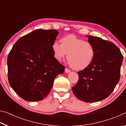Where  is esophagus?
<instances>
[{
	"label": "esophagus",
	"mask_w": 126,
	"mask_h": 126,
	"mask_svg": "<svg viewBox=\"0 0 126 126\" xmlns=\"http://www.w3.org/2000/svg\"><path fill=\"white\" fill-rule=\"evenodd\" d=\"M70 70L69 69H68V68H65V72L66 73H69L70 72Z\"/></svg>",
	"instance_id": "34e87169"
}]
</instances>
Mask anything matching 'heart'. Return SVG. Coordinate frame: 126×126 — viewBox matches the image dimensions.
Listing matches in <instances>:
<instances>
[{
  "label": "heart",
  "instance_id": "b5f03b06",
  "mask_svg": "<svg viewBox=\"0 0 126 126\" xmlns=\"http://www.w3.org/2000/svg\"><path fill=\"white\" fill-rule=\"evenodd\" d=\"M61 43L54 42L52 50L54 57L61 61L67 55L69 65L75 69H83L88 67L94 56V49L91 43L69 35L61 39Z\"/></svg>",
  "mask_w": 126,
  "mask_h": 126
}]
</instances>
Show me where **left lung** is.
Returning a JSON list of instances; mask_svg holds the SVG:
<instances>
[{"instance_id": "obj_1", "label": "left lung", "mask_w": 126, "mask_h": 126, "mask_svg": "<svg viewBox=\"0 0 126 126\" xmlns=\"http://www.w3.org/2000/svg\"><path fill=\"white\" fill-rule=\"evenodd\" d=\"M87 37L94 49V56L88 67L78 72V81L72 91L80 101L95 102L106 99L114 90L120 78L123 57L113 43Z\"/></svg>"}]
</instances>
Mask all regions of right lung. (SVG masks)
Returning a JSON list of instances; mask_svg holds the SVG:
<instances>
[{"instance_id": "add662e5", "label": "right lung", "mask_w": 126, "mask_h": 126, "mask_svg": "<svg viewBox=\"0 0 126 126\" xmlns=\"http://www.w3.org/2000/svg\"><path fill=\"white\" fill-rule=\"evenodd\" d=\"M55 29H37L20 38L8 56V80L19 96L27 101L43 99L55 77L65 67L54 58L52 44Z\"/></svg>"}]
</instances>
